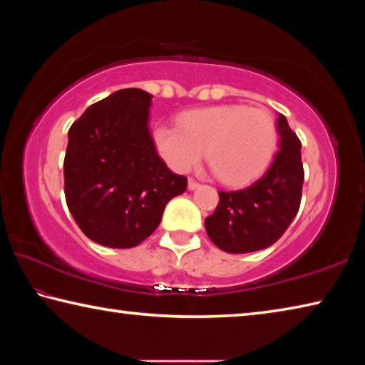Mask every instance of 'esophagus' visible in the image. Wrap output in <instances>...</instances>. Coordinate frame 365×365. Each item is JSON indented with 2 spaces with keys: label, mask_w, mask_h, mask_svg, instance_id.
<instances>
[{
  "label": "esophagus",
  "mask_w": 365,
  "mask_h": 365,
  "mask_svg": "<svg viewBox=\"0 0 365 365\" xmlns=\"http://www.w3.org/2000/svg\"><path fill=\"white\" fill-rule=\"evenodd\" d=\"M196 188H200V183L193 180V178H188V190H196Z\"/></svg>",
  "instance_id": "esophagus-1"
}]
</instances>
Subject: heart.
Returning a JSON list of instances; mask_svg holds the SVG:
<instances>
[{
  "mask_svg": "<svg viewBox=\"0 0 365 365\" xmlns=\"http://www.w3.org/2000/svg\"><path fill=\"white\" fill-rule=\"evenodd\" d=\"M153 140L175 172H188L206 150L209 168L228 187H242L267 169L277 150L275 120L267 110L243 104H215L185 110L177 127L159 125Z\"/></svg>",
  "mask_w": 365,
  "mask_h": 365,
  "instance_id": "obj_1",
  "label": "heart"
}]
</instances>
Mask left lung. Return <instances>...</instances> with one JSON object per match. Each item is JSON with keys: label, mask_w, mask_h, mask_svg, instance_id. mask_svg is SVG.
I'll list each match as a JSON object with an SVG mask.
<instances>
[{"label": "left lung", "mask_w": 365, "mask_h": 365, "mask_svg": "<svg viewBox=\"0 0 365 365\" xmlns=\"http://www.w3.org/2000/svg\"><path fill=\"white\" fill-rule=\"evenodd\" d=\"M277 130L279 151L265 174L243 190L219 191V205L205 220L211 242L230 255L269 248L298 214L304 182L301 141L283 114Z\"/></svg>", "instance_id": "left-lung-1"}]
</instances>
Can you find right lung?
Masks as SVG:
<instances>
[{
    "label": "right lung",
    "mask_w": 365,
    "mask_h": 365,
    "mask_svg": "<svg viewBox=\"0 0 365 365\" xmlns=\"http://www.w3.org/2000/svg\"><path fill=\"white\" fill-rule=\"evenodd\" d=\"M153 95L123 88L98 101L69 128L64 158L67 207L86 237L133 248L156 230L164 207L187 190L154 148Z\"/></svg>",
    "instance_id": "add662e5"
}]
</instances>
